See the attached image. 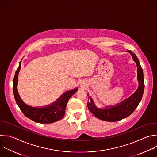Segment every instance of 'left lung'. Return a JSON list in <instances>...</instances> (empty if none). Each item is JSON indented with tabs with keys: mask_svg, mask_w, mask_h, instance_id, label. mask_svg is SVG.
Listing matches in <instances>:
<instances>
[{
	"mask_svg": "<svg viewBox=\"0 0 157 157\" xmlns=\"http://www.w3.org/2000/svg\"><path fill=\"white\" fill-rule=\"evenodd\" d=\"M127 52L131 55L133 60L137 65V80L139 82L138 88L129 98L124 100L116 105L108 106L105 109L97 107L92 97L87 94V96H89L87 102V107L90 112L100 120L109 122H115L124 119L134 112L142 99L144 90L143 70L135 54L132 53L131 50H128Z\"/></svg>",
	"mask_w": 157,
	"mask_h": 157,
	"instance_id": "left-lung-1",
	"label": "left lung"
}]
</instances>
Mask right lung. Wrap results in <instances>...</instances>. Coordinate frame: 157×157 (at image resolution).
Here are the masks:
<instances>
[{
  "label": "right lung",
  "instance_id": "add662e5",
  "mask_svg": "<svg viewBox=\"0 0 157 157\" xmlns=\"http://www.w3.org/2000/svg\"><path fill=\"white\" fill-rule=\"evenodd\" d=\"M21 68V62L18 68L15 72L13 81V90L15 101L23 113L30 120L39 123H52L61 120L65 113L67 103L70 97L77 92L78 88H75L65 92L55 102L44 107H33L26 104L20 98L18 90V75Z\"/></svg>",
  "mask_w": 157,
  "mask_h": 157
}]
</instances>
